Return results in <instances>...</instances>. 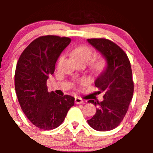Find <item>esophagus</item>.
Here are the masks:
<instances>
[{"mask_svg": "<svg viewBox=\"0 0 153 153\" xmlns=\"http://www.w3.org/2000/svg\"><path fill=\"white\" fill-rule=\"evenodd\" d=\"M75 103L76 104H83L84 103V101H83L82 98H79V97H76L75 99Z\"/></svg>", "mask_w": 153, "mask_h": 153, "instance_id": "obj_1", "label": "esophagus"}]
</instances>
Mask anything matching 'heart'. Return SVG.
<instances>
[{
	"label": "heart",
	"mask_w": 153,
	"mask_h": 153,
	"mask_svg": "<svg viewBox=\"0 0 153 153\" xmlns=\"http://www.w3.org/2000/svg\"><path fill=\"white\" fill-rule=\"evenodd\" d=\"M72 55L77 62L86 63L90 59L92 51L86 46H79L72 50ZM104 66V64L103 61H98L93 64V68L96 71H100L103 69Z\"/></svg>",
	"instance_id": "obj_1"
}]
</instances>
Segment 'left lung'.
Returning <instances> with one entry per match:
<instances>
[{
	"instance_id": "obj_1",
	"label": "left lung",
	"mask_w": 153,
	"mask_h": 153,
	"mask_svg": "<svg viewBox=\"0 0 153 153\" xmlns=\"http://www.w3.org/2000/svg\"><path fill=\"white\" fill-rule=\"evenodd\" d=\"M87 41L106 61V68L95 81L98 92H104V100L88 101L98 108L87 122L97 131L112 130L123 121L132 99L134 84L130 62L124 51L109 40L92 38Z\"/></svg>"
}]
</instances>
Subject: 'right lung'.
I'll list each match as a JSON object with an SVG mask.
<instances>
[{"mask_svg": "<svg viewBox=\"0 0 153 153\" xmlns=\"http://www.w3.org/2000/svg\"><path fill=\"white\" fill-rule=\"evenodd\" d=\"M70 42L67 37H39L23 51L17 63L15 88L18 102L29 121L44 130L59 126L75 104V98L48 92L47 86L58 57Z\"/></svg>", "mask_w": 153, "mask_h": 153, "instance_id": "1", "label": "right lung"}]
</instances>
